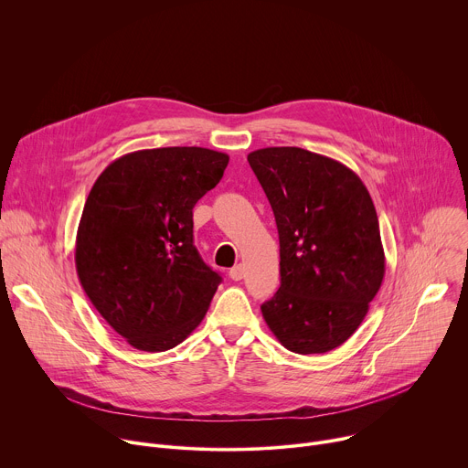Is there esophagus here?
<instances>
[{
  "label": "esophagus",
  "instance_id": "34e87169",
  "mask_svg": "<svg viewBox=\"0 0 468 468\" xmlns=\"http://www.w3.org/2000/svg\"><path fill=\"white\" fill-rule=\"evenodd\" d=\"M229 278H231L233 282H240V280L244 278V266H242V264H235L233 269L229 271Z\"/></svg>",
  "mask_w": 468,
  "mask_h": 468
}]
</instances>
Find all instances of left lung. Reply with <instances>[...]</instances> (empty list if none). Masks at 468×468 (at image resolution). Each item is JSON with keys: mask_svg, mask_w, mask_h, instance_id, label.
<instances>
[{"mask_svg": "<svg viewBox=\"0 0 468 468\" xmlns=\"http://www.w3.org/2000/svg\"><path fill=\"white\" fill-rule=\"evenodd\" d=\"M280 235L278 292L261 305L291 352L325 354L346 343L385 276L378 215L356 172L302 148L248 155Z\"/></svg>", "mask_w": 468, "mask_h": 468, "instance_id": "1", "label": "left lung"}]
</instances>
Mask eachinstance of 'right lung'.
I'll return each instance as SVG.
<instances>
[{"label": "right lung", "mask_w": 468, "mask_h": 468, "mask_svg": "<svg viewBox=\"0 0 468 468\" xmlns=\"http://www.w3.org/2000/svg\"><path fill=\"white\" fill-rule=\"evenodd\" d=\"M229 157L196 146L141 150L96 179L76 239L83 291L133 348L165 352L204 320L222 282L194 246L192 209Z\"/></svg>", "instance_id": "right-lung-1"}]
</instances>
